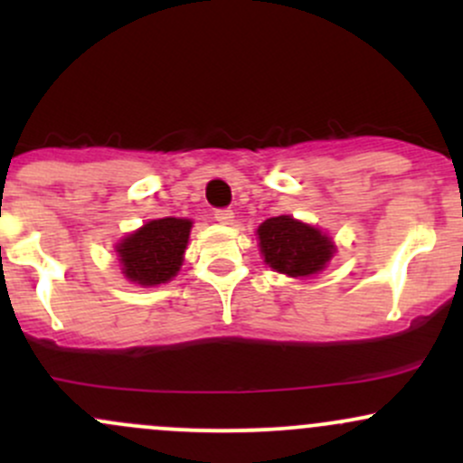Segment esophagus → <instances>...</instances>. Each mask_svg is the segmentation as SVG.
Listing matches in <instances>:
<instances>
[{
	"label": "esophagus",
	"mask_w": 463,
	"mask_h": 463,
	"mask_svg": "<svg viewBox=\"0 0 463 463\" xmlns=\"http://www.w3.org/2000/svg\"><path fill=\"white\" fill-rule=\"evenodd\" d=\"M213 218H216L221 225H233V212L232 210H216L213 212Z\"/></svg>",
	"instance_id": "obj_1"
}]
</instances>
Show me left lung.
Returning a JSON list of instances; mask_svg holds the SVG:
<instances>
[{
  "label": "left lung",
  "mask_w": 463,
  "mask_h": 463,
  "mask_svg": "<svg viewBox=\"0 0 463 463\" xmlns=\"http://www.w3.org/2000/svg\"><path fill=\"white\" fill-rule=\"evenodd\" d=\"M256 233L267 265L291 278H307L322 271L335 253V245L326 233L293 216L267 218Z\"/></svg>",
  "instance_id": "obj_1"
}]
</instances>
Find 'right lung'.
Returning <instances> with one entry per match:
<instances>
[{"label": "right lung", "mask_w": 463, "mask_h": 463, "mask_svg": "<svg viewBox=\"0 0 463 463\" xmlns=\"http://www.w3.org/2000/svg\"><path fill=\"white\" fill-rule=\"evenodd\" d=\"M190 230L192 221L170 216L146 222L141 230L128 233L114 247L123 276L141 287H156L172 280L183 265Z\"/></svg>", "instance_id": "1"}]
</instances>
